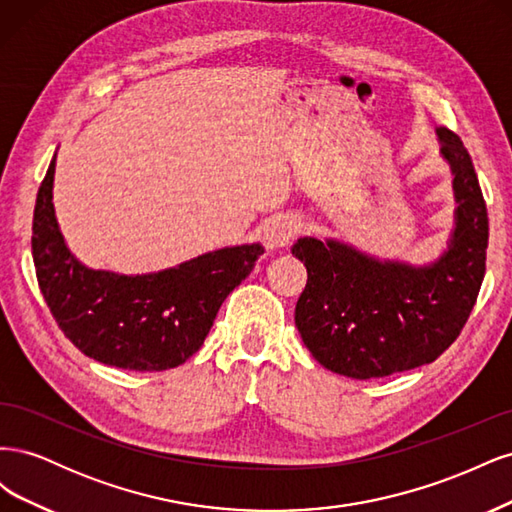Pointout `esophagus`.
<instances>
[{
    "label": "esophagus",
    "instance_id": "34e87169",
    "mask_svg": "<svg viewBox=\"0 0 512 512\" xmlns=\"http://www.w3.org/2000/svg\"><path fill=\"white\" fill-rule=\"evenodd\" d=\"M299 230H301V224L294 220L292 215H277V218H273L265 228V241L271 250H275V247L288 245L294 237H297Z\"/></svg>",
    "mask_w": 512,
    "mask_h": 512
}]
</instances>
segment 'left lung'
I'll return each mask as SVG.
<instances>
[{
    "mask_svg": "<svg viewBox=\"0 0 512 512\" xmlns=\"http://www.w3.org/2000/svg\"><path fill=\"white\" fill-rule=\"evenodd\" d=\"M451 164L455 230L431 265L378 260L333 239L292 245L307 269L294 324L314 359L339 376L384 378L433 363L459 337L485 277L489 218L461 138L438 130Z\"/></svg>",
    "mask_w": 512,
    "mask_h": 512,
    "instance_id": "8db88e82",
    "label": "left lung"
}]
</instances>
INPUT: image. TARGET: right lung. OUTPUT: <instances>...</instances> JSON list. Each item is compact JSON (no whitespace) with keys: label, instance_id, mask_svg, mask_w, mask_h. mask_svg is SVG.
Instances as JSON below:
<instances>
[{"label":"right lung","instance_id":"1","mask_svg":"<svg viewBox=\"0 0 512 512\" xmlns=\"http://www.w3.org/2000/svg\"><path fill=\"white\" fill-rule=\"evenodd\" d=\"M53 177L55 158L36 198L32 254L59 329L89 359L119 369L162 371L188 361L265 247H224L147 275L87 269L59 232Z\"/></svg>","mask_w":512,"mask_h":512}]
</instances>
